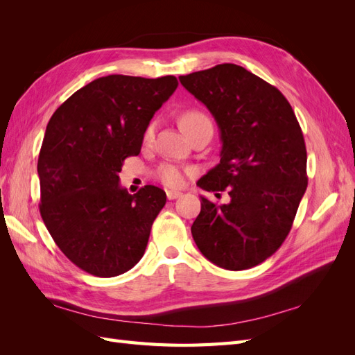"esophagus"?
Wrapping results in <instances>:
<instances>
[{
  "instance_id": "1",
  "label": "esophagus",
  "mask_w": 355,
  "mask_h": 355,
  "mask_svg": "<svg viewBox=\"0 0 355 355\" xmlns=\"http://www.w3.org/2000/svg\"><path fill=\"white\" fill-rule=\"evenodd\" d=\"M166 196H167L168 200H176V198H179L182 196V192H179V191H167Z\"/></svg>"
}]
</instances>
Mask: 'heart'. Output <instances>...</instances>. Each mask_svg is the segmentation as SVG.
<instances>
[{"instance_id":"b5f03b06","label":"heart","mask_w":355,"mask_h":355,"mask_svg":"<svg viewBox=\"0 0 355 355\" xmlns=\"http://www.w3.org/2000/svg\"><path fill=\"white\" fill-rule=\"evenodd\" d=\"M207 123H210V120L200 111H187L180 118V124H182V127H184V130L187 133L191 132L192 128H196L201 124H207ZM155 128H157V121H151L148 124V127L145 128L144 137H145L146 142L153 141ZM187 175H188L187 168H182V167L175 166V164H163L157 171L158 179L163 182L164 185H167L170 188H179V187L184 185Z\"/></svg>"}]
</instances>
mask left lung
<instances>
[{"mask_svg":"<svg viewBox=\"0 0 355 355\" xmlns=\"http://www.w3.org/2000/svg\"><path fill=\"white\" fill-rule=\"evenodd\" d=\"M216 120L220 161L197 185L228 191L230 202L201 197L191 227L204 257L230 271L262 263L283 244L306 185V148L282 92L234 63L179 77Z\"/></svg>","mask_w":355,"mask_h":355,"instance_id":"8db88e82","label":"left lung"}]
</instances>
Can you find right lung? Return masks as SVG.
<instances>
[{"label": "right lung", "mask_w": 355, "mask_h": 355, "mask_svg": "<svg viewBox=\"0 0 355 355\" xmlns=\"http://www.w3.org/2000/svg\"><path fill=\"white\" fill-rule=\"evenodd\" d=\"M178 87L161 78L108 75L84 85L51 115L38 157L40 213L59 249L96 277L142 259L166 192L120 185L124 159L141 153L145 128Z\"/></svg>", "instance_id": "obj_1"}]
</instances>
